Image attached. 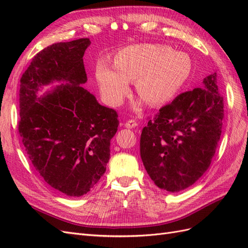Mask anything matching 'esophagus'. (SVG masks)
Segmentation results:
<instances>
[{
	"mask_svg": "<svg viewBox=\"0 0 248 248\" xmlns=\"http://www.w3.org/2000/svg\"><path fill=\"white\" fill-rule=\"evenodd\" d=\"M139 125V123L136 121V120H128V121H127L126 123H125V127L126 128H134V127H137Z\"/></svg>",
	"mask_w": 248,
	"mask_h": 248,
	"instance_id": "obj_1",
	"label": "esophagus"
}]
</instances>
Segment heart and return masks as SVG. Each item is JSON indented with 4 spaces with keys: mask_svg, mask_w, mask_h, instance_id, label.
Listing matches in <instances>:
<instances>
[{
    "mask_svg": "<svg viewBox=\"0 0 248 248\" xmlns=\"http://www.w3.org/2000/svg\"><path fill=\"white\" fill-rule=\"evenodd\" d=\"M114 66L115 69L101 63L96 69L103 98L114 107L120 106L129 92L128 81H137V93L149 106H161L174 98L191 72V61L184 52L152 43L119 50Z\"/></svg>",
    "mask_w": 248,
    "mask_h": 248,
    "instance_id": "b5f03b06",
    "label": "heart"
}]
</instances>
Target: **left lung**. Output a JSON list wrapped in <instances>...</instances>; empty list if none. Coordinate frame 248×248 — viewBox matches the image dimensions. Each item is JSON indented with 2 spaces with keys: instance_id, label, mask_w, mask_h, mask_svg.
Here are the masks:
<instances>
[{
  "instance_id": "left-lung-1",
  "label": "left lung",
  "mask_w": 248,
  "mask_h": 248,
  "mask_svg": "<svg viewBox=\"0 0 248 248\" xmlns=\"http://www.w3.org/2000/svg\"><path fill=\"white\" fill-rule=\"evenodd\" d=\"M223 112L213 73L202 88L178 95L149 119L140 134V157L159 188L183 190L208 170L220 140Z\"/></svg>"
}]
</instances>
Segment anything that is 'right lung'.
<instances>
[{"mask_svg":"<svg viewBox=\"0 0 248 248\" xmlns=\"http://www.w3.org/2000/svg\"><path fill=\"white\" fill-rule=\"evenodd\" d=\"M89 38L55 43L37 54L20 78L18 131L29 158L52 188L68 197L91 190L107 170L115 109L102 107L80 85ZM64 81L42 97L39 89Z\"/></svg>","mask_w":248,"mask_h":248,"instance_id":"right-lung-1","label":"right lung"}]
</instances>
